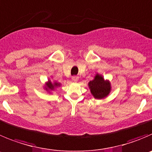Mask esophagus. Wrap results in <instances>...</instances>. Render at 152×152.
Wrapping results in <instances>:
<instances>
[{
    "label": "esophagus",
    "instance_id": "1",
    "mask_svg": "<svg viewBox=\"0 0 152 152\" xmlns=\"http://www.w3.org/2000/svg\"><path fill=\"white\" fill-rule=\"evenodd\" d=\"M72 79H73V81H74V82H77L78 79H79V77H77V76H73V77H72Z\"/></svg>",
    "mask_w": 152,
    "mask_h": 152
}]
</instances>
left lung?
<instances>
[{"mask_svg":"<svg viewBox=\"0 0 152 152\" xmlns=\"http://www.w3.org/2000/svg\"><path fill=\"white\" fill-rule=\"evenodd\" d=\"M88 86L92 95L96 99L104 98L111 91L110 82L107 80L105 81L103 76L99 74L96 75L94 79L89 82Z\"/></svg>","mask_w":152,"mask_h":152,"instance_id":"obj_1","label":"left lung"}]
</instances>
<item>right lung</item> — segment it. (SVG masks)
I'll list each match as a JSON object with an SVG mask.
<instances>
[{
    "mask_svg": "<svg viewBox=\"0 0 152 152\" xmlns=\"http://www.w3.org/2000/svg\"><path fill=\"white\" fill-rule=\"evenodd\" d=\"M57 86H60V83H52V82H51L50 80H49V82H48L47 84H46V90H53V89L55 88V87H57Z\"/></svg>",
    "mask_w": 152,
    "mask_h": 152,
    "instance_id": "obj_1",
    "label": "right lung"
}]
</instances>
